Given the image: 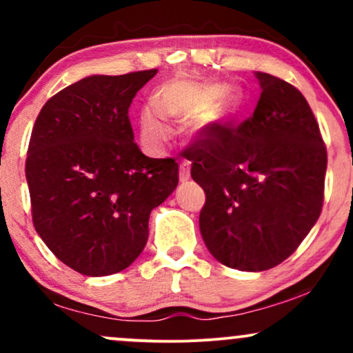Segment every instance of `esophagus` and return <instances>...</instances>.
<instances>
[{
    "instance_id": "esophagus-1",
    "label": "esophagus",
    "mask_w": 353,
    "mask_h": 353,
    "mask_svg": "<svg viewBox=\"0 0 353 353\" xmlns=\"http://www.w3.org/2000/svg\"><path fill=\"white\" fill-rule=\"evenodd\" d=\"M189 177H190V165L188 161H184V163H181L179 165V181L188 182Z\"/></svg>"
}]
</instances>
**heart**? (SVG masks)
<instances>
[{"instance_id": "1", "label": "heart", "mask_w": 353, "mask_h": 353, "mask_svg": "<svg viewBox=\"0 0 353 353\" xmlns=\"http://www.w3.org/2000/svg\"><path fill=\"white\" fill-rule=\"evenodd\" d=\"M242 106V94L230 84L172 79L157 89L156 103L144 104L139 114L141 141L149 151H159L169 137L168 119L185 121L194 139H208L224 129Z\"/></svg>"}]
</instances>
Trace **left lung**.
Listing matches in <instances>:
<instances>
[{"label":"left lung","mask_w":353,"mask_h":353,"mask_svg":"<svg viewBox=\"0 0 353 353\" xmlns=\"http://www.w3.org/2000/svg\"><path fill=\"white\" fill-rule=\"evenodd\" d=\"M261 98L237 129L190 148V176L204 189L201 236L221 264L261 272L285 261L320 216L327 151L299 89L255 71Z\"/></svg>","instance_id":"8db88e82"}]
</instances>
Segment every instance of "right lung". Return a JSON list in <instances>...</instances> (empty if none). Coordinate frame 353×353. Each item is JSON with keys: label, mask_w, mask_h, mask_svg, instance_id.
<instances>
[{"label": "right lung", "mask_w": 353, "mask_h": 353, "mask_svg": "<svg viewBox=\"0 0 353 353\" xmlns=\"http://www.w3.org/2000/svg\"><path fill=\"white\" fill-rule=\"evenodd\" d=\"M157 70L92 74L44 104L26 159L33 224L63 264L89 277L139 257L151 210L179 182L174 159L144 156L129 106Z\"/></svg>", "instance_id": "add662e5"}]
</instances>
